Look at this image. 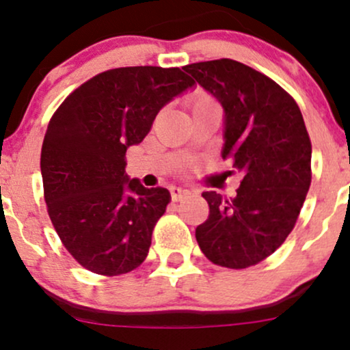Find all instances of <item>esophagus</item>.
Wrapping results in <instances>:
<instances>
[{"label":"esophagus","instance_id":"1","mask_svg":"<svg viewBox=\"0 0 350 350\" xmlns=\"http://www.w3.org/2000/svg\"><path fill=\"white\" fill-rule=\"evenodd\" d=\"M189 194H191V191H189V189H184V187H172L171 189L172 200H183V199L189 198Z\"/></svg>","mask_w":350,"mask_h":350}]
</instances>
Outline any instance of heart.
Wrapping results in <instances>:
<instances>
[{
    "mask_svg": "<svg viewBox=\"0 0 350 350\" xmlns=\"http://www.w3.org/2000/svg\"><path fill=\"white\" fill-rule=\"evenodd\" d=\"M204 103H212L211 100L207 97H204V95H199V97H196L194 100L191 102V107H196V105H204Z\"/></svg>",
    "mask_w": 350,
    "mask_h": 350,
    "instance_id": "b5f03b06",
    "label": "heart"
}]
</instances>
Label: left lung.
I'll return each instance as SVG.
<instances>
[{"instance_id": "8db88e82", "label": "left lung", "mask_w": 350, "mask_h": 350, "mask_svg": "<svg viewBox=\"0 0 350 350\" xmlns=\"http://www.w3.org/2000/svg\"><path fill=\"white\" fill-rule=\"evenodd\" d=\"M224 107L222 158L243 174L235 198L202 192L208 219L196 228L219 267H253L291 234L311 186V139L298 103L275 80L232 59L183 67Z\"/></svg>"}]
</instances>
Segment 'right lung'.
<instances>
[{
	"label": "right lung",
	"mask_w": 350,
	"mask_h": 350,
	"mask_svg": "<svg viewBox=\"0 0 350 350\" xmlns=\"http://www.w3.org/2000/svg\"><path fill=\"white\" fill-rule=\"evenodd\" d=\"M192 85L178 67H120L75 88L52 115L41 151L44 199L64 247L87 270L116 276L146 258L171 194L128 178L124 154Z\"/></svg>",
	"instance_id": "add662e5"
}]
</instances>
